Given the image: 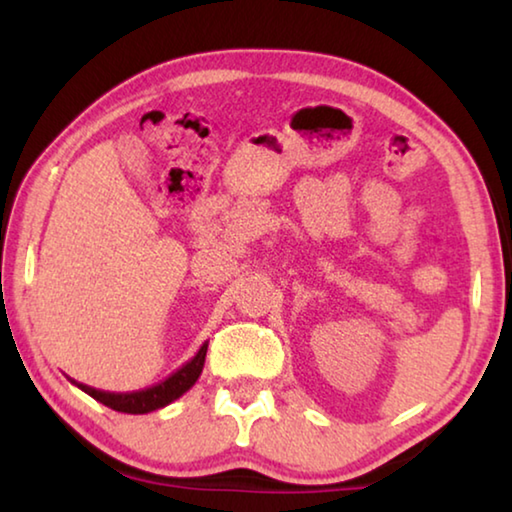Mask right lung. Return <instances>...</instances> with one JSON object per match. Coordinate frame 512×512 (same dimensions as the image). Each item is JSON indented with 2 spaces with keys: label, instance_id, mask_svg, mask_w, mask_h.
Wrapping results in <instances>:
<instances>
[{
  "label": "right lung",
  "instance_id": "right-lung-1",
  "mask_svg": "<svg viewBox=\"0 0 512 512\" xmlns=\"http://www.w3.org/2000/svg\"><path fill=\"white\" fill-rule=\"evenodd\" d=\"M205 354H207V343L201 345L192 359H189L185 366H180L176 372H171L167 379H162L160 384L142 388V391H133V393H108V391H99V388L79 384V381L69 379L72 384L81 388L83 393H88L94 400L106 404L108 409L119 411V413H151L164 409V406L171 404L173 400H178L180 395H185L189 388L196 384V379L201 377L203 366H205Z\"/></svg>",
  "mask_w": 512,
  "mask_h": 512
}]
</instances>
